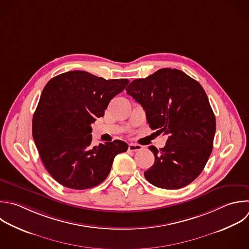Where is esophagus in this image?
I'll return each instance as SVG.
<instances>
[{
  "mask_svg": "<svg viewBox=\"0 0 249 249\" xmlns=\"http://www.w3.org/2000/svg\"><path fill=\"white\" fill-rule=\"evenodd\" d=\"M142 149V146L141 145H138V144H134V143H129L128 144V151L129 152H136V151H139Z\"/></svg>",
  "mask_w": 249,
  "mask_h": 249,
  "instance_id": "esophagus-1",
  "label": "esophagus"
}]
</instances>
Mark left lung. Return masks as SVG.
I'll use <instances>...</instances> for the list:
<instances>
[{
	"instance_id": "8db88e82",
	"label": "left lung",
	"mask_w": 249,
	"mask_h": 249,
	"mask_svg": "<svg viewBox=\"0 0 249 249\" xmlns=\"http://www.w3.org/2000/svg\"><path fill=\"white\" fill-rule=\"evenodd\" d=\"M125 90L143 107L150 127L168 135L163 148L149 147L155 162L144 172L145 178L162 189L189 185L208 160L216 129L202 87L180 70L163 68L134 80Z\"/></svg>"
}]
</instances>
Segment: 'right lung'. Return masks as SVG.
<instances>
[{
    "instance_id": "1",
    "label": "right lung",
    "mask_w": 249,
    "mask_h": 249,
    "mask_svg": "<svg viewBox=\"0 0 249 249\" xmlns=\"http://www.w3.org/2000/svg\"><path fill=\"white\" fill-rule=\"evenodd\" d=\"M128 83L70 71L46 85L32 133L45 167L59 184L75 190L95 187L108 176L115 157L127 150L121 140L91 146L90 124L104 116L111 99Z\"/></svg>"
}]
</instances>
